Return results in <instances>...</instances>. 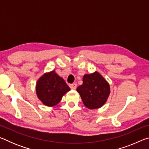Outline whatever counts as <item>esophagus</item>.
I'll list each match as a JSON object with an SVG mask.
<instances>
[{"label":"esophagus","instance_id":"1","mask_svg":"<svg viewBox=\"0 0 149 149\" xmlns=\"http://www.w3.org/2000/svg\"><path fill=\"white\" fill-rule=\"evenodd\" d=\"M70 87H71L72 89H74V90L76 89L77 84H72L71 85H70Z\"/></svg>","mask_w":149,"mask_h":149}]
</instances>
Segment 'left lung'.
Instances as JSON below:
<instances>
[{"label": "left lung", "instance_id": "left-lung-1", "mask_svg": "<svg viewBox=\"0 0 149 149\" xmlns=\"http://www.w3.org/2000/svg\"><path fill=\"white\" fill-rule=\"evenodd\" d=\"M84 105L89 109L100 108L110 95V85L99 73L85 74L83 84L77 88Z\"/></svg>", "mask_w": 149, "mask_h": 149}]
</instances>
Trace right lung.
Instances as JSON below:
<instances>
[{
  "instance_id": "1",
  "label": "right lung",
  "mask_w": 149,
  "mask_h": 149,
  "mask_svg": "<svg viewBox=\"0 0 149 149\" xmlns=\"http://www.w3.org/2000/svg\"><path fill=\"white\" fill-rule=\"evenodd\" d=\"M70 90L68 85L55 71L45 74L37 81L36 85L37 97L48 107L58 104L62 96Z\"/></svg>"
}]
</instances>
